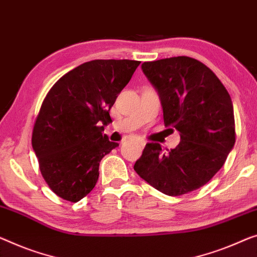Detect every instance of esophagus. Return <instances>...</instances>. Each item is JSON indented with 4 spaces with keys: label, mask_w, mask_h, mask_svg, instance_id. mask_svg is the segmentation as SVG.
I'll return each mask as SVG.
<instances>
[{
    "label": "esophagus",
    "mask_w": 257,
    "mask_h": 257,
    "mask_svg": "<svg viewBox=\"0 0 257 257\" xmlns=\"http://www.w3.org/2000/svg\"><path fill=\"white\" fill-rule=\"evenodd\" d=\"M137 142H139V144L141 145V147H144V145L147 144V142L143 141V140H139V141H137Z\"/></svg>",
    "instance_id": "esophagus-1"
}]
</instances>
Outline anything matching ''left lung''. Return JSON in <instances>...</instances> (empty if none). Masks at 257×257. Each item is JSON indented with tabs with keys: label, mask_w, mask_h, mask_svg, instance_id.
Masks as SVG:
<instances>
[{
	"label": "left lung",
	"mask_w": 257,
	"mask_h": 257,
	"mask_svg": "<svg viewBox=\"0 0 257 257\" xmlns=\"http://www.w3.org/2000/svg\"><path fill=\"white\" fill-rule=\"evenodd\" d=\"M142 69L158 91L164 123L177 129L181 141L167 152L159 143H148L134 170L168 196L201 188L234 147L231 97L211 69L193 57L144 62Z\"/></svg>",
	"instance_id": "obj_1"
}]
</instances>
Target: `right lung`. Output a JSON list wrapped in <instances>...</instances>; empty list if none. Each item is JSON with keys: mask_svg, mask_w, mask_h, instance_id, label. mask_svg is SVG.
<instances>
[{"mask_svg": "<svg viewBox=\"0 0 257 257\" xmlns=\"http://www.w3.org/2000/svg\"><path fill=\"white\" fill-rule=\"evenodd\" d=\"M140 61L93 60L63 75L46 94L32 132L41 175L63 200L76 203L94 188L99 163L117 147L104 125L110 107Z\"/></svg>", "mask_w": 257, "mask_h": 257, "instance_id": "1", "label": "right lung"}]
</instances>
